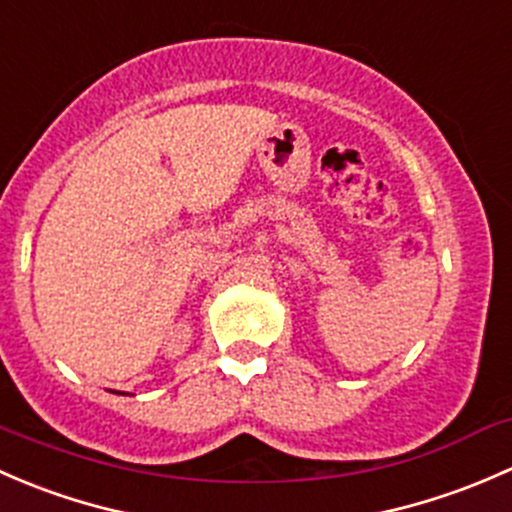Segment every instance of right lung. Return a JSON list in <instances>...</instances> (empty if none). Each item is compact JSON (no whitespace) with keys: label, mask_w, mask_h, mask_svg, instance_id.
Here are the masks:
<instances>
[{"label":"right lung","mask_w":512,"mask_h":512,"mask_svg":"<svg viewBox=\"0 0 512 512\" xmlns=\"http://www.w3.org/2000/svg\"><path fill=\"white\" fill-rule=\"evenodd\" d=\"M115 394H125V392H115Z\"/></svg>","instance_id":"1"}]
</instances>
